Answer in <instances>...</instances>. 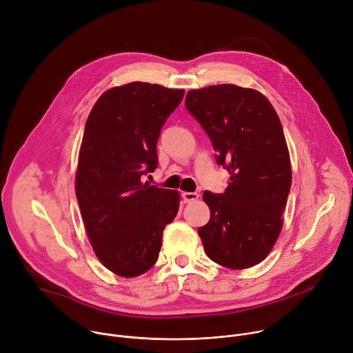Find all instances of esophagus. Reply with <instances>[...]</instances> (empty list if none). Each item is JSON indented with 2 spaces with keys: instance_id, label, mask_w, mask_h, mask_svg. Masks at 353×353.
Returning <instances> with one entry per match:
<instances>
[{
  "instance_id": "obj_1",
  "label": "esophagus",
  "mask_w": 353,
  "mask_h": 353,
  "mask_svg": "<svg viewBox=\"0 0 353 353\" xmlns=\"http://www.w3.org/2000/svg\"><path fill=\"white\" fill-rule=\"evenodd\" d=\"M199 194L198 192H183V198L185 203H194L195 199H198Z\"/></svg>"
}]
</instances>
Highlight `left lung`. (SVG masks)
<instances>
[{
    "mask_svg": "<svg viewBox=\"0 0 353 353\" xmlns=\"http://www.w3.org/2000/svg\"><path fill=\"white\" fill-rule=\"evenodd\" d=\"M185 108L230 174L223 194L203 195L211 210L210 222L198 229L205 253L232 270L257 265L281 233L292 184L279 117L263 93L229 83L190 90Z\"/></svg>",
    "mask_w": 353,
    "mask_h": 353,
    "instance_id": "left-lung-1",
    "label": "left lung"
}]
</instances>
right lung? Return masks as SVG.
<instances>
[{
  "mask_svg": "<svg viewBox=\"0 0 353 353\" xmlns=\"http://www.w3.org/2000/svg\"><path fill=\"white\" fill-rule=\"evenodd\" d=\"M183 89L131 82L97 99L85 125L75 192L94 254L108 270L138 276L159 257L179 211V191L143 183L158 168L157 143Z\"/></svg>",
  "mask_w": 353,
  "mask_h": 353,
  "instance_id": "1",
  "label": "right lung"
}]
</instances>
